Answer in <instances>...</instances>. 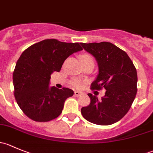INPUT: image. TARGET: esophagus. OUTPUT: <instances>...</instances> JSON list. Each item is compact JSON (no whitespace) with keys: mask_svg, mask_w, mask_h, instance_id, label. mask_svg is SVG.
<instances>
[{"mask_svg":"<svg viewBox=\"0 0 153 153\" xmlns=\"http://www.w3.org/2000/svg\"><path fill=\"white\" fill-rule=\"evenodd\" d=\"M75 96H80L81 95V92H78V91H75Z\"/></svg>","mask_w":153,"mask_h":153,"instance_id":"esophagus-1","label":"esophagus"}]
</instances>
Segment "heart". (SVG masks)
<instances>
[{"instance_id": "heart-1", "label": "heart", "mask_w": 153, "mask_h": 153, "mask_svg": "<svg viewBox=\"0 0 153 153\" xmlns=\"http://www.w3.org/2000/svg\"><path fill=\"white\" fill-rule=\"evenodd\" d=\"M86 58H92V57L89 56V55H81V60L86 59ZM75 86H77V87H79V86H80V84H79V83H78V82H75Z\"/></svg>"}]
</instances>
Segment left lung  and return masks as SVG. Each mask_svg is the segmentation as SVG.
Listing matches in <instances>:
<instances>
[{"label": "left lung", "instance_id": "1", "mask_svg": "<svg viewBox=\"0 0 153 153\" xmlns=\"http://www.w3.org/2000/svg\"><path fill=\"white\" fill-rule=\"evenodd\" d=\"M81 45L98 63V74L91 88L106 89L101 99L88 94L90 104L81 108V114L92 124H114L127 113L135 99L138 81L136 69L127 54L112 43H81Z\"/></svg>", "mask_w": 153, "mask_h": 153}]
</instances>
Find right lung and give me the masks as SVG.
Returning a JSON list of instances; mask_svg holds the SVG:
<instances>
[{"instance_id": "right-lung-1", "label": "right lung", "mask_w": 153, "mask_h": 153, "mask_svg": "<svg viewBox=\"0 0 153 153\" xmlns=\"http://www.w3.org/2000/svg\"><path fill=\"white\" fill-rule=\"evenodd\" d=\"M78 43L47 39L24 51L13 72L15 99L27 117L46 122L61 115L67 98L74 92L69 88L49 86L51 74L60 72L64 61L82 50Z\"/></svg>"}]
</instances>
